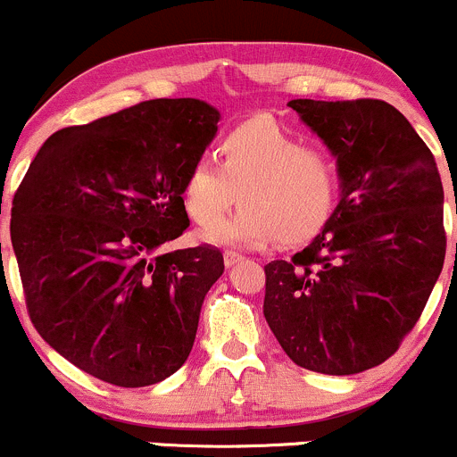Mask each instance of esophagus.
Wrapping results in <instances>:
<instances>
[{
	"instance_id": "34e87169",
	"label": "esophagus",
	"mask_w": 457,
	"mask_h": 457,
	"mask_svg": "<svg viewBox=\"0 0 457 457\" xmlns=\"http://www.w3.org/2000/svg\"><path fill=\"white\" fill-rule=\"evenodd\" d=\"M242 260H244V255H239V253L224 251V264H227V266H235L237 262H242Z\"/></svg>"
}]
</instances>
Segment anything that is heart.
Returning a JSON list of instances; mask_svg holds the SVG:
<instances>
[{"label":"heart","instance_id":"b5f03b06","mask_svg":"<svg viewBox=\"0 0 457 457\" xmlns=\"http://www.w3.org/2000/svg\"><path fill=\"white\" fill-rule=\"evenodd\" d=\"M218 166L195 160L182 182L188 218L202 228L221 221L240 193L245 206L206 233L215 244L262 246L279 239H313L333 218L340 197V166L327 148L304 146L302 137L273 121L235 126L215 148Z\"/></svg>","mask_w":457,"mask_h":457}]
</instances>
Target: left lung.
<instances>
[{
  "mask_svg": "<svg viewBox=\"0 0 457 457\" xmlns=\"http://www.w3.org/2000/svg\"><path fill=\"white\" fill-rule=\"evenodd\" d=\"M288 106L336 155L340 202L304 251L264 266V318L297 367L353 376L391 358L422 315L445 264V188L391 104Z\"/></svg>",
  "mask_w": 457,
  "mask_h": 457,
  "instance_id": "8db88e82",
  "label": "left lung"
}]
</instances>
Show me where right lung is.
<instances>
[{
	"instance_id": "add662e5",
	"label": "right lung",
	"mask_w": 457,
	"mask_h": 457,
	"mask_svg": "<svg viewBox=\"0 0 457 457\" xmlns=\"http://www.w3.org/2000/svg\"><path fill=\"white\" fill-rule=\"evenodd\" d=\"M202 99H151L44 142L12 197L30 322L88 376L148 386L193 349L220 248L166 253L188 228L182 182L218 133Z\"/></svg>"
}]
</instances>
